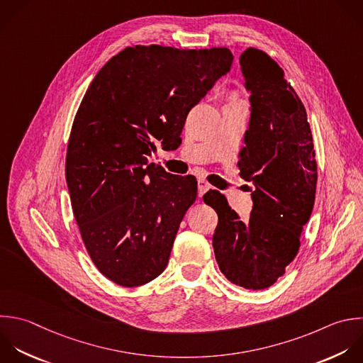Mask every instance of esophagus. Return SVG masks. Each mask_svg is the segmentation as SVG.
<instances>
[{
	"label": "esophagus",
	"mask_w": 363,
	"mask_h": 363,
	"mask_svg": "<svg viewBox=\"0 0 363 363\" xmlns=\"http://www.w3.org/2000/svg\"><path fill=\"white\" fill-rule=\"evenodd\" d=\"M208 189H210V184H208L206 180H203V179H199V196L203 197V194H204Z\"/></svg>",
	"instance_id": "1"
}]
</instances>
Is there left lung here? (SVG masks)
I'll list each match as a JSON object with an SVG mask.
<instances>
[{"label":"left lung","instance_id":"obj_1","mask_svg":"<svg viewBox=\"0 0 363 363\" xmlns=\"http://www.w3.org/2000/svg\"><path fill=\"white\" fill-rule=\"evenodd\" d=\"M251 115L240 152V176L252 184V211L241 221L217 190L204 194L218 224L213 235L217 264L228 281L247 289L271 286L299 250L316 190V162L306 111L265 52L240 57Z\"/></svg>","mask_w":363,"mask_h":363}]
</instances>
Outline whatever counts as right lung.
<instances>
[{
	"label": "right lung",
	"mask_w": 363,
	"mask_h": 363,
	"mask_svg": "<svg viewBox=\"0 0 363 363\" xmlns=\"http://www.w3.org/2000/svg\"><path fill=\"white\" fill-rule=\"evenodd\" d=\"M233 64L228 48L128 47L89 85L65 163L71 204L96 268L122 286L160 275L197 197L193 176L149 163L156 143H182L193 106Z\"/></svg>",
	"instance_id": "right-lung-1"
}]
</instances>
